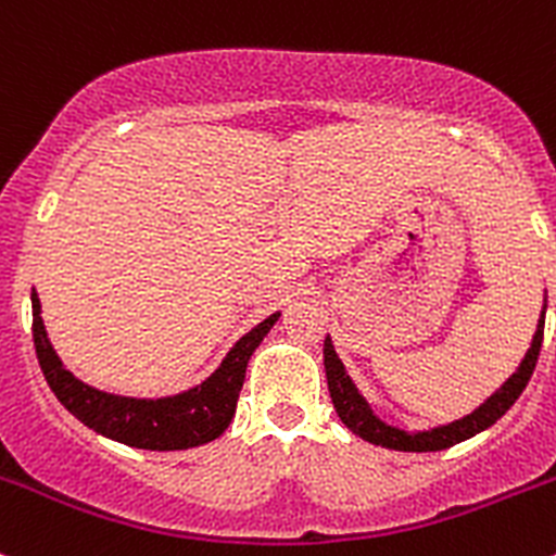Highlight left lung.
Returning a JSON list of instances; mask_svg holds the SVG:
<instances>
[{
  "label": "left lung",
  "mask_w": 556,
  "mask_h": 556,
  "mask_svg": "<svg viewBox=\"0 0 556 556\" xmlns=\"http://www.w3.org/2000/svg\"><path fill=\"white\" fill-rule=\"evenodd\" d=\"M543 323H546V301H543V312L538 317L535 336L530 341V350L525 352L517 371L506 379L484 403L473 408L465 417L454 419V422L435 425L428 430H403L395 425H387L382 417H377L371 408V403L363 397V392L357 390V384L352 382V377L346 374V366L341 363V357L336 355V346L330 341V336H325L323 346V361H325V377H328V390L330 401H333L336 414H339L341 422L352 430L355 435H361L368 444L384 446V450L395 452H441L450 450V446L459 444V441L473 439L481 430L492 428L508 408L517 403L527 382H530L532 371H535L538 355H541L543 344Z\"/></svg>",
  "instance_id": "obj_1"
}]
</instances>
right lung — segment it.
Wrapping results in <instances>:
<instances>
[{"label":"right lung","mask_w":556,"mask_h":556,"mask_svg":"<svg viewBox=\"0 0 556 556\" xmlns=\"http://www.w3.org/2000/svg\"><path fill=\"white\" fill-rule=\"evenodd\" d=\"M279 314H268L250 333H244L228 350L220 366L201 384L177 395L164 397H131L97 390L77 379L55 355L42 323V304L37 290H31V317H35V350L39 368L48 379L66 412L80 419L91 430L117 444L137 446L150 452H177L210 444L220 439L237 414L239 392H242L247 363L261 346L268 330L277 325Z\"/></svg>","instance_id":"1"}]
</instances>
